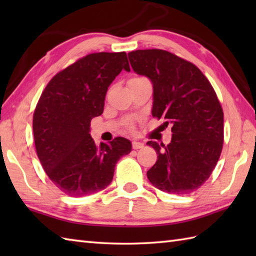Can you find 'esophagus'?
<instances>
[{
  "label": "esophagus",
  "instance_id": "1",
  "mask_svg": "<svg viewBox=\"0 0 256 256\" xmlns=\"http://www.w3.org/2000/svg\"><path fill=\"white\" fill-rule=\"evenodd\" d=\"M132 146H133L134 150H140V148H144V144L140 143V142H136V140H134V142H132Z\"/></svg>",
  "mask_w": 256,
  "mask_h": 256
}]
</instances>
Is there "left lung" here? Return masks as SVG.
<instances>
[{"label": "left lung", "instance_id": "left-lung-1", "mask_svg": "<svg viewBox=\"0 0 256 256\" xmlns=\"http://www.w3.org/2000/svg\"><path fill=\"white\" fill-rule=\"evenodd\" d=\"M128 60L153 84L152 116L172 124L170 144L148 142L158 155L148 180L168 194L192 192L210 177L222 150L224 111L216 92L194 64L170 52L135 50Z\"/></svg>", "mask_w": 256, "mask_h": 256}]
</instances>
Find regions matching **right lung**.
<instances>
[{"instance_id":"1","label":"right lung","mask_w":256,"mask_h":256,"mask_svg":"<svg viewBox=\"0 0 256 256\" xmlns=\"http://www.w3.org/2000/svg\"><path fill=\"white\" fill-rule=\"evenodd\" d=\"M122 69L130 72L124 52L90 54L58 72L37 103V156L54 184L70 197L108 187L118 160L132 150L124 138L96 146L90 135L91 120L103 113L108 86Z\"/></svg>"}]
</instances>
